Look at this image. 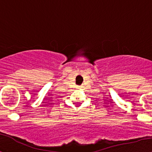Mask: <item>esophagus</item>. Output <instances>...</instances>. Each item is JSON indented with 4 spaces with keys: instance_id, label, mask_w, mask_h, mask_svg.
<instances>
[{
    "instance_id": "obj_1",
    "label": "esophagus",
    "mask_w": 152,
    "mask_h": 152,
    "mask_svg": "<svg viewBox=\"0 0 152 152\" xmlns=\"http://www.w3.org/2000/svg\"><path fill=\"white\" fill-rule=\"evenodd\" d=\"M81 88H82V87H80V86L77 87V89H81Z\"/></svg>"
}]
</instances>
